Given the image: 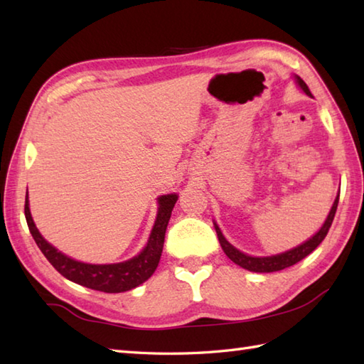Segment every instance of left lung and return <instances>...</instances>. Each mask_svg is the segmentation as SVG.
<instances>
[{
	"label": "left lung",
	"instance_id": "left-lung-1",
	"mask_svg": "<svg viewBox=\"0 0 364 364\" xmlns=\"http://www.w3.org/2000/svg\"><path fill=\"white\" fill-rule=\"evenodd\" d=\"M294 81H296L297 86L305 92L308 97H311V92L308 89V86L305 84V81L300 78V76L294 75ZM338 202H339V194L336 196L333 205H331V210L327 215L326 222L322 223V227L319 228V231H316V233L310 237L306 239L305 242L299 244L297 247H294V249H289L286 252L282 253H277V255H270V257H252V255H247L244 252H241L233 244H230L227 241V237L222 235V231L218 225V222L213 220L214 223V228H215V233H218L219 237V242L222 250L225 252L227 257L235 262V264L241 266L242 269L250 270V272H259V274H266V272H277V270H283L289 266H294L296 262H299L300 259H304L305 257H308L316 247H318L323 239H326L327 233H328V228L331 227V222L335 219V213H336V208H338Z\"/></svg>",
	"mask_w": 364,
	"mask_h": 364
}]
</instances>
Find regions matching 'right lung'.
Wrapping results in <instances>:
<instances>
[{"mask_svg":"<svg viewBox=\"0 0 364 364\" xmlns=\"http://www.w3.org/2000/svg\"><path fill=\"white\" fill-rule=\"evenodd\" d=\"M156 200V219H154L151 233L144 249L133 258L122 262H111V264H90V262L73 259L46 241L41 235V231L37 230L33 215H31L28 194L25 202V215L29 231L37 247L60 275H64L67 280L73 283L86 286V288L114 294L137 288L139 284L149 280L159 264L162 247H164L166 230L178 200V194L159 196Z\"/></svg>","mask_w":364,"mask_h":364,"instance_id":"obj_1","label":"right lung"}]
</instances>
